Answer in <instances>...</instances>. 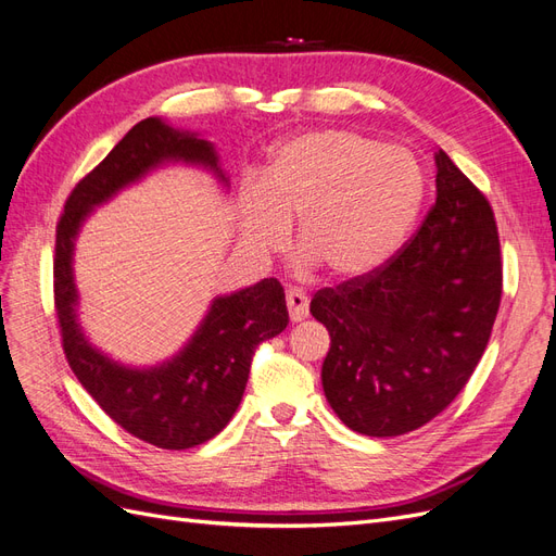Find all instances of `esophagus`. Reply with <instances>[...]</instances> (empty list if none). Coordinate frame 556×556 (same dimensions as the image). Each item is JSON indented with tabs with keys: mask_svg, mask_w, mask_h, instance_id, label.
I'll return each instance as SVG.
<instances>
[{
	"mask_svg": "<svg viewBox=\"0 0 556 556\" xmlns=\"http://www.w3.org/2000/svg\"><path fill=\"white\" fill-rule=\"evenodd\" d=\"M288 311L292 323H301V319L308 317V296L301 290L288 292Z\"/></svg>",
	"mask_w": 556,
	"mask_h": 556,
	"instance_id": "1",
	"label": "esophagus"
}]
</instances>
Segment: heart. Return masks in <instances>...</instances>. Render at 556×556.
Listing matches in <instances>:
<instances>
[{"label": "heart", "instance_id": "obj_1", "mask_svg": "<svg viewBox=\"0 0 556 556\" xmlns=\"http://www.w3.org/2000/svg\"><path fill=\"white\" fill-rule=\"evenodd\" d=\"M425 201L415 157L350 129H315L282 141L260 192L239 201L241 241L271 255L296 223V245L339 280L374 274L408 239Z\"/></svg>", "mask_w": 556, "mask_h": 556}]
</instances>
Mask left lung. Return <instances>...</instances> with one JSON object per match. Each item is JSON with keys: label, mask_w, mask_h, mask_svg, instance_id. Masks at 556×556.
<instances>
[{"label": "left lung", "mask_w": 556, "mask_h": 556, "mask_svg": "<svg viewBox=\"0 0 556 556\" xmlns=\"http://www.w3.org/2000/svg\"><path fill=\"white\" fill-rule=\"evenodd\" d=\"M501 288L490 201L439 150L435 204L415 237L374 274L311 301L331 336L323 387L341 422L384 439L443 413L490 343Z\"/></svg>", "instance_id": "left-lung-1"}]
</instances>
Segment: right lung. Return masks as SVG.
<instances>
[{"instance_id": "add662e5", "label": "right lung", "mask_w": 556, "mask_h": 556, "mask_svg": "<svg viewBox=\"0 0 556 556\" xmlns=\"http://www.w3.org/2000/svg\"><path fill=\"white\" fill-rule=\"evenodd\" d=\"M204 166L229 185L211 141L194 131L146 117L83 178L64 204L55 237V311L62 348L74 376L127 433L162 450H188L211 441L237 413L255 348L288 327L282 285L264 278L252 288L215 296L185 348L157 366L131 368L97 350L78 323L74 245L92 208L157 166Z\"/></svg>"}]
</instances>
